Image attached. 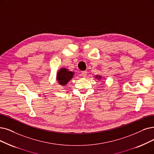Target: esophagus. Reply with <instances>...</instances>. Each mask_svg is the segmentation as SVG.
Here are the masks:
<instances>
[{"label":"esophagus","instance_id":"esophagus-1","mask_svg":"<svg viewBox=\"0 0 154 154\" xmlns=\"http://www.w3.org/2000/svg\"><path fill=\"white\" fill-rule=\"evenodd\" d=\"M87 71H82V75L83 77H86V76H87Z\"/></svg>","mask_w":154,"mask_h":154}]
</instances>
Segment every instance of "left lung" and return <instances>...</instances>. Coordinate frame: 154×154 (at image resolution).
I'll use <instances>...</instances> for the list:
<instances>
[{
    "mask_svg": "<svg viewBox=\"0 0 154 154\" xmlns=\"http://www.w3.org/2000/svg\"><path fill=\"white\" fill-rule=\"evenodd\" d=\"M95 78H98V79H100L102 77H101V76H98V75H97V76H95Z\"/></svg>",
    "mask_w": 154,
    "mask_h": 154,
    "instance_id": "1",
    "label": "left lung"
}]
</instances>
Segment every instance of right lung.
Masks as SVG:
<instances>
[{
  "label": "right lung",
  "instance_id": "1",
  "mask_svg": "<svg viewBox=\"0 0 154 154\" xmlns=\"http://www.w3.org/2000/svg\"><path fill=\"white\" fill-rule=\"evenodd\" d=\"M74 75V72L69 71L68 69L63 67L57 73V80L59 85L64 86L72 79Z\"/></svg>",
  "mask_w": 154,
  "mask_h": 154
}]
</instances>
